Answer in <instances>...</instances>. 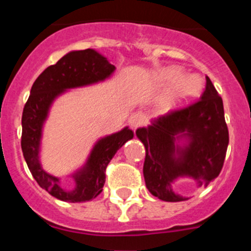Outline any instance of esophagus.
I'll list each match as a JSON object with an SVG mask.
<instances>
[{
	"label": "esophagus",
	"instance_id": "obj_1",
	"mask_svg": "<svg viewBox=\"0 0 251 251\" xmlns=\"http://www.w3.org/2000/svg\"><path fill=\"white\" fill-rule=\"evenodd\" d=\"M144 120H146V118H144L143 114L133 113V114H131V116L128 118V125H130L132 128H137V127H140V126L143 125Z\"/></svg>",
	"mask_w": 251,
	"mask_h": 251
}]
</instances>
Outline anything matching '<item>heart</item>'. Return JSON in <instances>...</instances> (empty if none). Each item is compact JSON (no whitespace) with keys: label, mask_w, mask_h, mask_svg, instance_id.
<instances>
[{"label":"heart","mask_w":251,"mask_h":251,"mask_svg":"<svg viewBox=\"0 0 251 251\" xmlns=\"http://www.w3.org/2000/svg\"><path fill=\"white\" fill-rule=\"evenodd\" d=\"M183 75L179 67H168L160 73L159 81L165 86H171L170 90L161 97L159 105L163 110H171L178 105L189 102L201 93L203 83L198 75Z\"/></svg>","instance_id":"obj_1"}]
</instances>
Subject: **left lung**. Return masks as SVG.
Masks as SVG:
<instances>
[{"label":"left lung","mask_w":251,"mask_h":251,"mask_svg":"<svg viewBox=\"0 0 251 251\" xmlns=\"http://www.w3.org/2000/svg\"><path fill=\"white\" fill-rule=\"evenodd\" d=\"M146 148L143 176L148 191L164 201H183L175 193L178 178L194 179L206 187L224 166L228 128L222 98L206 76L201 100L181 110L151 119V125L136 130Z\"/></svg>","instance_id":"1"}]
</instances>
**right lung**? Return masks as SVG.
<instances>
[{
    "mask_svg": "<svg viewBox=\"0 0 251 251\" xmlns=\"http://www.w3.org/2000/svg\"><path fill=\"white\" fill-rule=\"evenodd\" d=\"M116 68L107 57L96 50H70L54 65H50L35 80L29 100L23 110L22 151L30 173L40 187L50 196L69 203H82L95 199L105 183V169L116 151L133 132L126 126L123 130L100 137L95 143L86 163L68 175L74 179L73 189L65 188L62 178L47 173L40 160L44 126L52 104L69 90L96 85L110 78Z\"/></svg>",
    "mask_w": 251,
    "mask_h": 251,
    "instance_id": "right-lung-1",
    "label": "right lung"
}]
</instances>
